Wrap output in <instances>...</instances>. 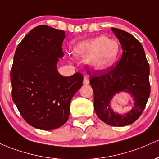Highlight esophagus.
Here are the masks:
<instances>
[{"label": "esophagus", "mask_w": 159, "mask_h": 159, "mask_svg": "<svg viewBox=\"0 0 159 159\" xmlns=\"http://www.w3.org/2000/svg\"><path fill=\"white\" fill-rule=\"evenodd\" d=\"M89 83H90V81H89L88 78V77L85 76L84 78V81H83V84H84V85H88Z\"/></svg>", "instance_id": "1"}]
</instances>
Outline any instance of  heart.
<instances>
[{
    "mask_svg": "<svg viewBox=\"0 0 159 159\" xmlns=\"http://www.w3.org/2000/svg\"><path fill=\"white\" fill-rule=\"evenodd\" d=\"M78 58L88 59L87 64L93 71H105L115 64L120 53V46L116 40L99 36L80 43L75 49Z\"/></svg>",
    "mask_w": 159,
    "mask_h": 159,
    "instance_id": "1",
    "label": "heart"
}]
</instances>
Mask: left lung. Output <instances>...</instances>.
Wrapping results in <instances>:
<instances>
[{"label": "left lung", "instance_id": "8db88e82", "mask_svg": "<svg viewBox=\"0 0 159 159\" xmlns=\"http://www.w3.org/2000/svg\"><path fill=\"white\" fill-rule=\"evenodd\" d=\"M121 45L123 53L116 66L102 72L88 71L93 90L94 110L107 125L123 127L130 125L141 116L149 94V66L140 42L121 29L111 28ZM121 92L130 94L134 103L127 113L119 114L112 109L113 97Z\"/></svg>", "mask_w": 159, "mask_h": 159}]
</instances>
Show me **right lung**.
Listing matches in <instances>:
<instances>
[{
    "label": "right lung",
    "instance_id": "right-lung-1",
    "mask_svg": "<svg viewBox=\"0 0 159 159\" xmlns=\"http://www.w3.org/2000/svg\"><path fill=\"white\" fill-rule=\"evenodd\" d=\"M65 37L64 31L38 25L22 39L13 57L12 98L25 121L41 130H54L67 121L71 99L82 86L79 72L64 77L57 70Z\"/></svg>",
    "mask_w": 159,
    "mask_h": 159
}]
</instances>
